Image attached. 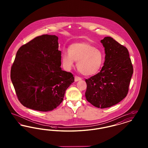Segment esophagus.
<instances>
[{
  "label": "esophagus",
  "mask_w": 148,
  "mask_h": 148,
  "mask_svg": "<svg viewBox=\"0 0 148 148\" xmlns=\"http://www.w3.org/2000/svg\"><path fill=\"white\" fill-rule=\"evenodd\" d=\"M82 80V78L79 77H77V76H75V78H74L75 82H77V81H79V80Z\"/></svg>",
  "instance_id": "34e87169"
}]
</instances>
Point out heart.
<instances>
[{
  "label": "heart",
  "mask_w": 148,
  "mask_h": 148,
  "mask_svg": "<svg viewBox=\"0 0 148 148\" xmlns=\"http://www.w3.org/2000/svg\"><path fill=\"white\" fill-rule=\"evenodd\" d=\"M105 56L102 50L86 42L71 45L62 54L64 68L69 71L77 62V69L86 76L97 74L103 66Z\"/></svg>",
  "instance_id": "b5f03b06"
}]
</instances>
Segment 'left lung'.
Instances as JSON below:
<instances>
[{"label": "left lung", "mask_w": 148, "mask_h": 148, "mask_svg": "<svg viewBox=\"0 0 148 148\" xmlns=\"http://www.w3.org/2000/svg\"><path fill=\"white\" fill-rule=\"evenodd\" d=\"M100 42L104 47L105 62L99 73L85 80V97L92 106L103 109L126 97L133 68L126 47L110 36Z\"/></svg>", "instance_id": "obj_1"}]
</instances>
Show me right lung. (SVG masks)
Returning <instances> with one entry per match:
<instances>
[{"instance_id": "obj_1", "label": "right lung", "mask_w": 148, "mask_h": 148, "mask_svg": "<svg viewBox=\"0 0 148 148\" xmlns=\"http://www.w3.org/2000/svg\"><path fill=\"white\" fill-rule=\"evenodd\" d=\"M58 38L39 36L22 45L12 66L10 78L23 106L40 112L56 109L63 100L73 75L62 69Z\"/></svg>"}]
</instances>
